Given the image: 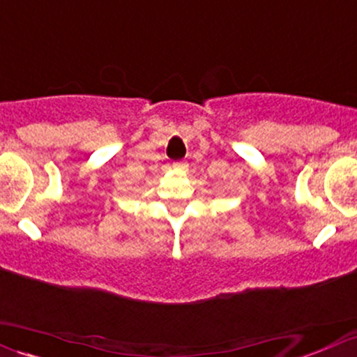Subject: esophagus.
I'll use <instances>...</instances> for the list:
<instances>
[{
    "label": "esophagus",
    "mask_w": 357,
    "mask_h": 357,
    "mask_svg": "<svg viewBox=\"0 0 357 357\" xmlns=\"http://www.w3.org/2000/svg\"><path fill=\"white\" fill-rule=\"evenodd\" d=\"M172 167H174V169H175V170H180V172H185V170L188 169V163H187V162H175V163H174V165H172Z\"/></svg>",
    "instance_id": "34e87169"
}]
</instances>
